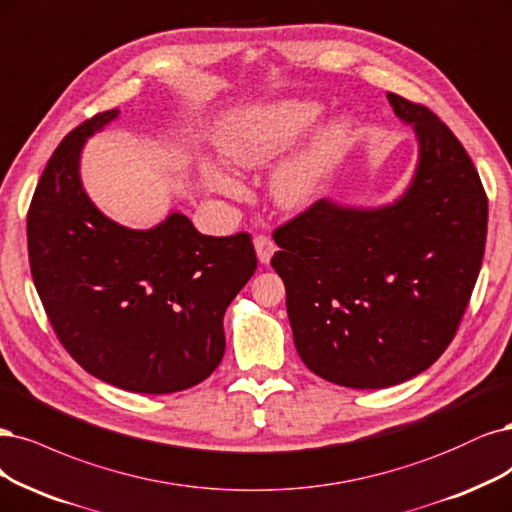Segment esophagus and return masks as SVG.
<instances>
[{"label": "esophagus", "instance_id": "34e87169", "mask_svg": "<svg viewBox=\"0 0 512 512\" xmlns=\"http://www.w3.org/2000/svg\"><path fill=\"white\" fill-rule=\"evenodd\" d=\"M254 248H256V254H258V260L262 262V264H269V260H271V256L275 254V243H273V239L271 237H267V235H256V239H254Z\"/></svg>", "mask_w": 512, "mask_h": 512}]
</instances>
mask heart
I'll use <instances>...</instances> for the list:
<instances>
[{
	"instance_id": "1",
	"label": "heart",
	"mask_w": 512,
	"mask_h": 512,
	"mask_svg": "<svg viewBox=\"0 0 512 512\" xmlns=\"http://www.w3.org/2000/svg\"><path fill=\"white\" fill-rule=\"evenodd\" d=\"M320 116V105L309 101H281L267 108L239 110L224 120L218 133V148L228 163L237 167H260L284 148L294 135L305 131ZM347 131V122L337 120L328 125L315 142L290 163L281 167L273 178V195L286 207L305 205L320 184L324 171ZM205 180L222 195H239L241 184L226 171L205 165Z\"/></svg>"
}]
</instances>
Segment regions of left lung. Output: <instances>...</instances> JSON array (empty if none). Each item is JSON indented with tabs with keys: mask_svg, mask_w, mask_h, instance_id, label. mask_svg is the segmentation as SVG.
Wrapping results in <instances>:
<instances>
[{
	"mask_svg": "<svg viewBox=\"0 0 512 512\" xmlns=\"http://www.w3.org/2000/svg\"><path fill=\"white\" fill-rule=\"evenodd\" d=\"M419 139L415 178L394 205L315 201L275 228L294 345L330 383L381 390L430 368L453 341L481 271L487 195L451 129L387 93Z\"/></svg>",
	"mask_w": 512,
	"mask_h": 512,
	"instance_id": "8db88e82",
	"label": "left lung"
}]
</instances>
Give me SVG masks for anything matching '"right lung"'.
Here are the masks:
<instances>
[{"mask_svg": "<svg viewBox=\"0 0 512 512\" xmlns=\"http://www.w3.org/2000/svg\"><path fill=\"white\" fill-rule=\"evenodd\" d=\"M118 116L84 120L52 152L27 211L35 290L86 373L137 394L188 390L224 356L222 320L258 260L248 233L201 235L182 214L150 231L105 218L80 184V150Z\"/></svg>", "mask_w": 512, "mask_h": 512, "instance_id": "1", "label": "right lung"}]
</instances>
